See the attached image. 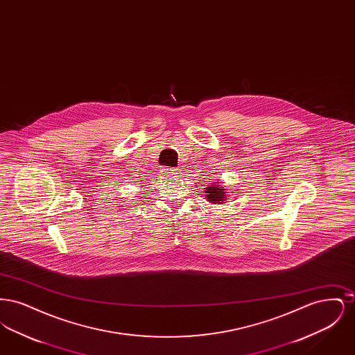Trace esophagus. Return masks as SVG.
I'll return each instance as SVG.
<instances>
[{
    "instance_id": "obj_1",
    "label": "esophagus",
    "mask_w": 355,
    "mask_h": 355,
    "mask_svg": "<svg viewBox=\"0 0 355 355\" xmlns=\"http://www.w3.org/2000/svg\"><path fill=\"white\" fill-rule=\"evenodd\" d=\"M165 174H168V175H175L177 174V170L173 169V168H169V169H165Z\"/></svg>"
}]
</instances>
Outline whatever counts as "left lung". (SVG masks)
<instances>
[{"instance_id": "1", "label": "left lung", "mask_w": 355, "mask_h": 355, "mask_svg": "<svg viewBox=\"0 0 355 355\" xmlns=\"http://www.w3.org/2000/svg\"><path fill=\"white\" fill-rule=\"evenodd\" d=\"M207 193V201L213 203H220L225 198V191L223 189H220L218 186H210L209 189H206Z\"/></svg>"}]
</instances>
